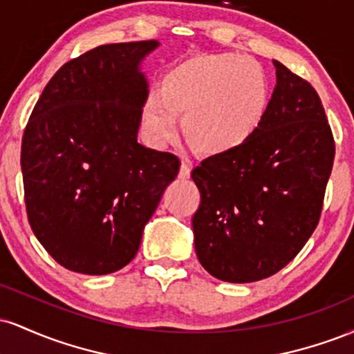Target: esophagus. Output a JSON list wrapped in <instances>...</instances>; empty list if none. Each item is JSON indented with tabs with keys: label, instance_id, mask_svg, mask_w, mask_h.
Returning <instances> with one entry per match:
<instances>
[{
	"label": "esophagus",
	"instance_id": "1",
	"mask_svg": "<svg viewBox=\"0 0 354 354\" xmlns=\"http://www.w3.org/2000/svg\"><path fill=\"white\" fill-rule=\"evenodd\" d=\"M189 174H191V166L186 163V161H183L181 168H180V174H178V176H180L181 180H188Z\"/></svg>",
	"mask_w": 354,
	"mask_h": 354
}]
</instances>
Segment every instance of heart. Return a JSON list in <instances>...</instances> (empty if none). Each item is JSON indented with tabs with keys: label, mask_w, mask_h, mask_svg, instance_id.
Masks as SVG:
<instances>
[{
	"label": "heart",
	"mask_w": 354,
	"mask_h": 354,
	"mask_svg": "<svg viewBox=\"0 0 354 354\" xmlns=\"http://www.w3.org/2000/svg\"><path fill=\"white\" fill-rule=\"evenodd\" d=\"M268 106L270 83L258 61L238 53H201L165 71L160 95L146 100L141 121L149 140L165 145L181 118L183 136L194 151L223 156L254 136Z\"/></svg>",
	"instance_id": "1"
}]
</instances>
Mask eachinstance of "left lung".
Masks as SVG:
<instances>
[{"label":"left lung","mask_w":354,"mask_h":354,"mask_svg":"<svg viewBox=\"0 0 354 354\" xmlns=\"http://www.w3.org/2000/svg\"><path fill=\"white\" fill-rule=\"evenodd\" d=\"M268 113L236 151L191 171L201 194L193 216L201 266L228 283L283 270L319 223L335 138L316 89L279 61Z\"/></svg>","instance_id":"1"}]
</instances>
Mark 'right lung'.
I'll use <instances>...</instances> for the list:
<instances>
[{"label":"right lung","mask_w":354,"mask_h":354,"mask_svg":"<svg viewBox=\"0 0 354 354\" xmlns=\"http://www.w3.org/2000/svg\"><path fill=\"white\" fill-rule=\"evenodd\" d=\"M158 44H103L64 63L24 128L28 221L66 270L108 274L128 265L180 171L178 156L138 143L148 98L138 66Z\"/></svg>","instance_id":"1"}]
</instances>
